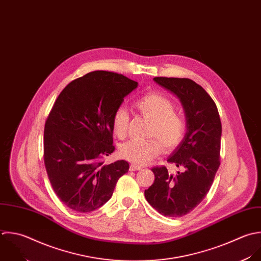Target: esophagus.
I'll return each mask as SVG.
<instances>
[{"label":"esophagus","instance_id":"34e87169","mask_svg":"<svg viewBox=\"0 0 261 261\" xmlns=\"http://www.w3.org/2000/svg\"><path fill=\"white\" fill-rule=\"evenodd\" d=\"M139 170H141V168L138 166H135V165L130 166V171H139Z\"/></svg>","mask_w":261,"mask_h":261}]
</instances>
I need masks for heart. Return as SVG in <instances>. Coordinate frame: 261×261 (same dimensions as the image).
<instances>
[{
	"mask_svg": "<svg viewBox=\"0 0 261 261\" xmlns=\"http://www.w3.org/2000/svg\"><path fill=\"white\" fill-rule=\"evenodd\" d=\"M134 110L150 120L147 140H130L120 146V155L133 165L143 166L165 151L175 149L183 140L186 131L184 117L174 111L173 102L166 96L149 92L137 98L133 103ZM129 114L123 108H118L112 117L115 135L125 138L129 126Z\"/></svg>",
	"mask_w": 261,
	"mask_h": 261,
	"instance_id": "heart-1",
	"label": "heart"
}]
</instances>
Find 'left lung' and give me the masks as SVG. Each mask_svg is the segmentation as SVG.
I'll use <instances>...</instances> for the list:
<instances>
[{"label": "left lung", "mask_w": 261, "mask_h": 261, "mask_svg": "<svg viewBox=\"0 0 261 261\" xmlns=\"http://www.w3.org/2000/svg\"><path fill=\"white\" fill-rule=\"evenodd\" d=\"M154 81L181 100L187 133L168 163L183 169L169 175L166 167H154L153 184L144 191L148 203L165 217L180 218L192 212L207 195L221 165L222 123L211 95L189 78L154 77Z\"/></svg>", "instance_id": "obj_1"}]
</instances>
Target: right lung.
Masks as SVG:
<instances>
[{"mask_svg":"<svg viewBox=\"0 0 261 261\" xmlns=\"http://www.w3.org/2000/svg\"><path fill=\"white\" fill-rule=\"evenodd\" d=\"M138 83L110 71H93L71 81L59 94L44 125L43 162L59 199L90 213L113 195L126 161L110 165L115 151L112 117Z\"/></svg>","mask_w":261,"mask_h":261,"instance_id":"obj_1","label":"right lung"}]
</instances>
